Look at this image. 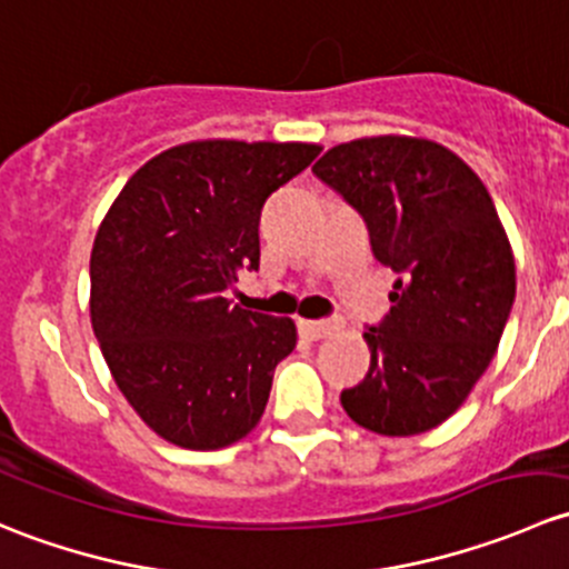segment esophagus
I'll return each instance as SVG.
<instances>
[{
    "mask_svg": "<svg viewBox=\"0 0 569 569\" xmlns=\"http://www.w3.org/2000/svg\"><path fill=\"white\" fill-rule=\"evenodd\" d=\"M297 330H300V336H306L308 341H319V338L330 336V332L336 330V325L325 319H300L297 321Z\"/></svg>",
    "mask_w": 569,
    "mask_h": 569,
    "instance_id": "obj_1",
    "label": "esophagus"
}]
</instances>
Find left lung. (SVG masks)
<instances>
[{
	"mask_svg": "<svg viewBox=\"0 0 569 569\" xmlns=\"http://www.w3.org/2000/svg\"><path fill=\"white\" fill-rule=\"evenodd\" d=\"M313 173L369 228L399 278L366 330L371 366L341 393L347 416L388 438L427 432L468 399L515 302V258L490 192L449 148L366 137L330 148Z\"/></svg>",
	"mask_w": 569,
	"mask_h": 569,
	"instance_id": "left-lung-1",
	"label": "left lung"
}]
</instances>
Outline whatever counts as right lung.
Returning a JSON list of instances; mask_svg holds the SVG:
<instances>
[{"instance_id": "right-lung-1", "label": "right lung", "mask_w": 569, "mask_h": 569, "mask_svg": "<svg viewBox=\"0 0 569 569\" xmlns=\"http://www.w3.org/2000/svg\"><path fill=\"white\" fill-rule=\"evenodd\" d=\"M319 146L200 140L142 164L90 256V319L137 416L181 449L214 451L261 421L291 319L228 300L261 261L258 220Z\"/></svg>"}]
</instances>
